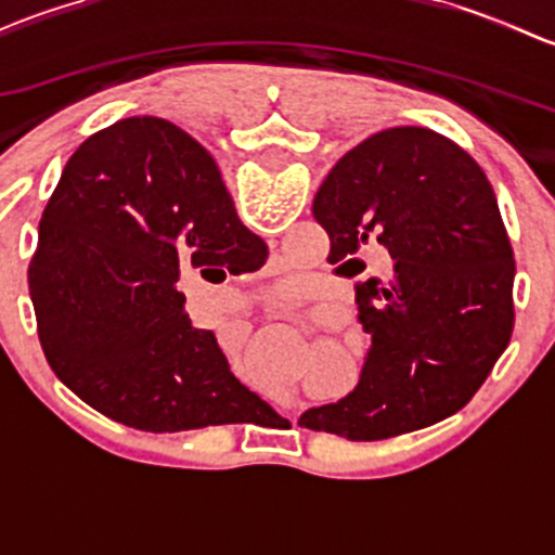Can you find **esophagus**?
Segmentation results:
<instances>
[{"label":"esophagus","mask_w":555,"mask_h":555,"mask_svg":"<svg viewBox=\"0 0 555 555\" xmlns=\"http://www.w3.org/2000/svg\"><path fill=\"white\" fill-rule=\"evenodd\" d=\"M279 313H284V311H282V309H279Z\"/></svg>","instance_id":"34e87169"}]
</instances>
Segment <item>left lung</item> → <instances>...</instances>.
<instances>
[{
  "instance_id": "left-lung-1",
  "label": "left lung",
  "mask_w": 555,
  "mask_h": 555,
  "mask_svg": "<svg viewBox=\"0 0 555 555\" xmlns=\"http://www.w3.org/2000/svg\"><path fill=\"white\" fill-rule=\"evenodd\" d=\"M327 260L360 276L365 246L389 249L382 279L357 282L371 351L354 391L300 427L384 440L451 416L480 389L513 335L516 260L483 169L443 133L397 126L344 155L313 195Z\"/></svg>"
}]
</instances>
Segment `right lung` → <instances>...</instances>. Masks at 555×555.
Wrapping results in <instances>:
<instances>
[{
    "mask_svg": "<svg viewBox=\"0 0 555 555\" xmlns=\"http://www.w3.org/2000/svg\"><path fill=\"white\" fill-rule=\"evenodd\" d=\"M268 257L215 158L160 117H126L77 147L29 266L39 344L82 402L144 433L238 424L268 402L193 327L179 268L242 273Z\"/></svg>",
    "mask_w": 555,
    "mask_h": 555,
    "instance_id": "right-lung-1",
    "label": "right lung"
}]
</instances>
